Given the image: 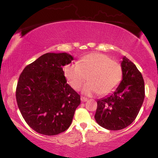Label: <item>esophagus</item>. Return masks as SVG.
Instances as JSON below:
<instances>
[{
    "label": "esophagus",
    "mask_w": 158,
    "mask_h": 158,
    "mask_svg": "<svg viewBox=\"0 0 158 158\" xmlns=\"http://www.w3.org/2000/svg\"><path fill=\"white\" fill-rule=\"evenodd\" d=\"M81 102H86L88 100V99L86 98H84V97H81Z\"/></svg>",
    "instance_id": "esophagus-1"
}]
</instances>
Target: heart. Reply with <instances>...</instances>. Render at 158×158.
Instances as JSON below:
<instances>
[{
  "instance_id": "obj_1",
  "label": "heart",
  "mask_w": 158,
  "mask_h": 158,
  "mask_svg": "<svg viewBox=\"0 0 158 158\" xmlns=\"http://www.w3.org/2000/svg\"><path fill=\"white\" fill-rule=\"evenodd\" d=\"M64 76L69 85L79 90L87 79L89 82L82 88V93L92 96L101 92L111 93L121 81L122 68L120 63L105 54L92 53L82 58L79 63H72L63 69Z\"/></svg>"
}]
</instances>
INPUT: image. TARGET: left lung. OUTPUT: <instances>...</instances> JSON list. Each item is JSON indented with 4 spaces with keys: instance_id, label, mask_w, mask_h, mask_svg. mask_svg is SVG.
<instances>
[{
    "instance_id": "1",
    "label": "left lung",
    "mask_w": 158,
    "mask_h": 158,
    "mask_svg": "<svg viewBox=\"0 0 158 158\" xmlns=\"http://www.w3.org/2000/svg\"><path fill=\"white\" fill-rule=\"evenodd\" d=\"M123 79L116 90L98 100L95 118L105 129H124L135 121L145 97L143 77L132 61L124 56L121 62Z\"/></svg>"
}]
</instances>
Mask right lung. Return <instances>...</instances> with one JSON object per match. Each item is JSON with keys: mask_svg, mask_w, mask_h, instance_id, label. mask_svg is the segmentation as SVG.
<instances>
[{"mask_svg": "<svg viewBox=\"0 0 158 158\" xmlns=\"http://www.w3.org/2000/svg\"><path fill=\"white\" fill-rule=\"evenodd\" d=\"M73 57L67 53H47L20 74L16 89L18 107L32 129L56 135L70 126L80 95L67 84L63 67Z\"/></svg>", "mask_w": 158, "mask_h": 158, "instance_id": "add662e5", "label": "right lung"}]
</instances>
